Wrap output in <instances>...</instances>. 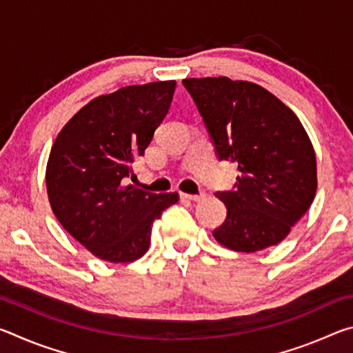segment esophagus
<instances>
[{
    "label": "esophagus",
    "instance_id": "1",
    "mask_svg": "<svg viewBox=\"0 0 353 353\" xmlns=\"http://www.w3.org/2000/svg\"><path fill=\"white\" fill-rule=\"evenodd\" d=\"M181 198L182 199H187V201H201L205 198L204 193H199V194H187V193H181Z\"/></svg>",
    "mask_w": 353,
    "mask_h": 353
}]
</instances>
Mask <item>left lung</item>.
Instances as JSON below:
<instances>
[{
    "instance_id": "8db88e82",
    "label": "left lung",
    "mask_w": 353,
    "mask_h": 353,
    "mask_svg": "<svg viewBox=\"0 0 353 353\" xmlns=\"http://www.w3.org/2000/svg\"><path fill=\"white\" fill-rule=\"evenodd\" d=\"M182 83L201 113L218 159L238 165L232 191H218L227 218L213 236L236 252L279 244L312 205L316 154L296 113L266 88L229 77Z\"/></svg>"
}]
</instances>
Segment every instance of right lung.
Segmentation results:
<instances>
[{
	"instance_id": "1",
	"label": "right lung",
	"mask_w": 353,
	"mask_h": 353,
	"mask_svg": "<svg viewBox=\"0 0 353 353\" xmlns=\"http://www.w3.org/2000/svg\"><path fill=\"white\" fill-rule=\"evenodd\" d=\"M176 81L129 85L92 99L65 124L46 165L52 212L101 260L129 263L146 254L152 224L177 193L126 185L170 110Z\"/></svg>"
}]
</instances>
